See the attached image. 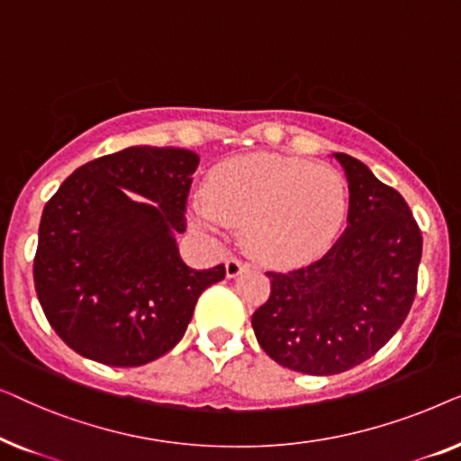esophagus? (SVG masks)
Here are the masks:
<instances>
[{
    "instance_id": "esophagus-1",
    "label": "esophagus",
    "mask_w": 461,
    "mask_h": 461,
    "mask_svg": "<svg viewBox=\"0 0 461 461\" xmlns=\"http://www.w3.org/2000/svg\"><path fill=\"white\" fill-rule=\"evenodd\" d=\"M245 268H248V264L239 260V258H229V260H226V276H229V279H235V276L239 273H243Z\"/></svg>"
}]
</instances>
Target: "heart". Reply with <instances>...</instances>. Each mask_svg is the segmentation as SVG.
I'll list each match as a JSON object with an SVG mask.
<instances>
[{
  "mask_svg": "<svg viewBox=\"0 0 461 461\" xmlns=\"http://www.w3.org/2000/svg\"><path fill=\"white\" fill-rule=\"evenodd\" d=\"M348 212L342 174L325 163L294 155H241L218 163L207 193L194 194L191 218L197 229L224 235L243 226L258 260L295 267L325 254Z\"/></svg>",
  "mask_w": 461,
  "mask_h": 461,
  "instance_id": "b5f03b06",
  "label": "heart"
}]
</instances>
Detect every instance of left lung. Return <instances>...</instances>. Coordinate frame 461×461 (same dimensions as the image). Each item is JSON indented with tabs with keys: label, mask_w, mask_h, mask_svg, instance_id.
<instances>
[{
	"label": "left lung",
	"mask_w": 461,
	"mask_h": 461,
	"mask_svg": "<svg viewBox=\"0 0 461 461\" xmlns=\"http://www.w3.org/2000/svg\"><path fill=\"white\" fill-rule=\"evenodd\" d=\"M333 157L348 180L346 230L321 260L267 273L270 298L251 317L264 352L308 375L357 367L399 331L421 260L420 226L401 193L355 157Z\"/></svg>",
	"instance_id": "obj_1"
}]
</instances>
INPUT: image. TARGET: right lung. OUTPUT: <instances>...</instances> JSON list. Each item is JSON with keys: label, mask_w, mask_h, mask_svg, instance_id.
Masks as SVG:
<instances>
[{"label": "right lung", "mask_w": 461, "mask_h": 461, "mask_svg": "<svg viewBox=\"0 0 461 461\" xmlns=\"http://www.w3.org/2000/svg\"><path fill=\"white\" fill-rule=\"evenodd\" d=\"M197 166L186 149L130 147L75 169L43 207L35 292L77 355L111 367L155 361L185 336L203 289L224 279V264L194 270L176 245Z\"/></svg>", "instance_id": "add662e5"}]
</instances>
